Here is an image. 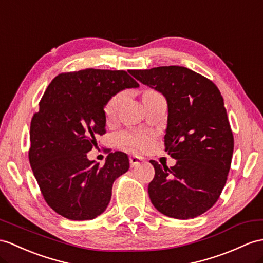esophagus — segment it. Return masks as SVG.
I'll use <instances>...</instances> for the list:
<instances>
[{
    "mask_svg": "<svg viewBox=\"0 0 263 263\" xmlns=\"http://www.w3.org/2000/svg\"><path fill=\"white\" fill-rule=\"evenodd\" d=\"M129 162H130L132 167H136V166H138L140 164V162H142V158L134 155V156H130Z\"/></svg>",
    "mask_w": 263,
    "mask_h": 263,
    "instance_id": "1",
    "label": "esophagus"
}]
</instances>
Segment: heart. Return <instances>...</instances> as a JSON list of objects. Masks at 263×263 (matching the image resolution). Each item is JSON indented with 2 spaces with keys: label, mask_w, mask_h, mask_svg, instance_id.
<instances>
[{
  "label": "heart",
  "mask_w": 263,
  "mask_h": 263,
  "mask_svg": "<svg viewBox=\"0 0 263 263\" xmlns=\"http://www.w3.org/2000/svg\"><path fill=\"white\" fill-rule=\"evenodd\" d=\"M154 96H159V93L156 90L148 89V90L144 91L143 99L154 97ZM124 98H125L124 92H117L114 96H111V97L106 102V105L104 107V114L108 123H110V121L116 119L119 107L121 105V102H123ZM120 139L125 145L133 147V148L145 149L152 143L153 137L152 135H149V134H146L142 130H129L121 134Z\"/></svg>",
  "instance_id": "b5f03b06"
}]
</instances>
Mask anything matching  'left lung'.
<instances>
[{"label":"left lung","instance_id":"obj_1","mask_svg":"<svg viewBox=\"0 0 263 263\" xmlns=\"http://www.w3.org/2000/svg\"><path fill=\"white\" fill-rule=\"evenodd\" d=\"M137 80L162 92L168 106L165 151L172 167L151 161L155 176L149 198L159 212L193 219L212 208L231 167L234 138L223 97L213 81L178 66L130 70Z\"/></svg>","mask_w":263,"mask_h":263}]
</instances>
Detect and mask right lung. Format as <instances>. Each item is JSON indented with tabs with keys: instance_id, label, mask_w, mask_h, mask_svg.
I'll list each match as a JSON object with an SVG mask.
<instances>
[{
	"instance_id": "obj_1",
	"label": "right lung",
	"mask_w": 263,
	"mask_h": 263,
	"mask_svg": "<svg viewBox=\"0 0 263 263\" xmlns=\"http://www.w3.org/2000/svg\"><path fill=\"white\" fill-rule=\"evenodd\" d=\"M138 86L124 70L89 68L58 74L46 89L31 120L29 161L44 201L58 214L92 220L108 206L112 184L129 168V159L115 152L100 166L87 153L106 134L108 99Z\"/></svg>"
}]
</instances>
